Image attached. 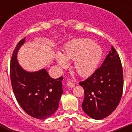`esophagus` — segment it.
<instances>
[{
	"label": "esophagus",
	"mask_w": 132,
	"mask_h": 132,
	"mask_svg": "<svg viewBox=\"0 0 132 132\" xmlns=\"http://www.w3.org/2000/svg\"><path fill=\"white\" fill-rule=\"evenodd\" d=\"M67 85L69 87V88H73V87L75 86V84L73 83V82H70V81H69V82H67Z\"/></svg>",
	"instance_id": "esophagus-1"
}]
</instances>
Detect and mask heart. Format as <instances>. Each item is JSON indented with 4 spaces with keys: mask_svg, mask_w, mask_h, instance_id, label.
<instances>
[{
    "mask_svg": "<svg viewBox=\"0 0 132 132\" xmlns=\"http://www.w3.org/2000/svg\"><path fill=\"white\" fill-rule=\"evenodd\" d=\"M102 47L88 38L75 39L67 44L63 55L57 53L56 60L61 67L68 64L67 60L74 61V67L80 76H88L95 71L102 59Z\"/></svg>",
    "mask_w": 132,
    "mask_h": 132,
    "instance_id": "1",
    "label": "heart"
}]
</instances>
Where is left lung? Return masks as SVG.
<instances>
[{
	"label": "left lung",
	"mask_w": 132,
	"mask_h": 132,
	"mask_svg": "<svg viewBox=\"0 0 132 132\" xmlns=\"http://www.w3.org/2000/svg\"><path fill=\"white\" fill-rule=\"evenodd\" d=\"M123 81L120 59L112 47L101 67L88 79L79 82L85 90L83 111L94 120H101L111 114L121 100Z\"/></svg>",
	"instance_id": "8db88e82"
}]
</instances>
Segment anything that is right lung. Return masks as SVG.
Instances as JSON below:
<instances>
[{"label": "right lung", "instance_id": "add662e5", "mask_svg": "<svg viewBox=\"0 0 132 132\" xmlns=\"http://www.w3.org/2000/svg\"><path fill=\"white\" fill-rule=\"evenodd\" d=\"M25 39L17 44L10 63V80L13 92L22 108L35 118H50L58 109L63 94V78L53 79L45 69L35 72L27 71L20 65L17 54Z\"/></svg>", "mask_w": 132, "mask_h": 132}]
</instances>
